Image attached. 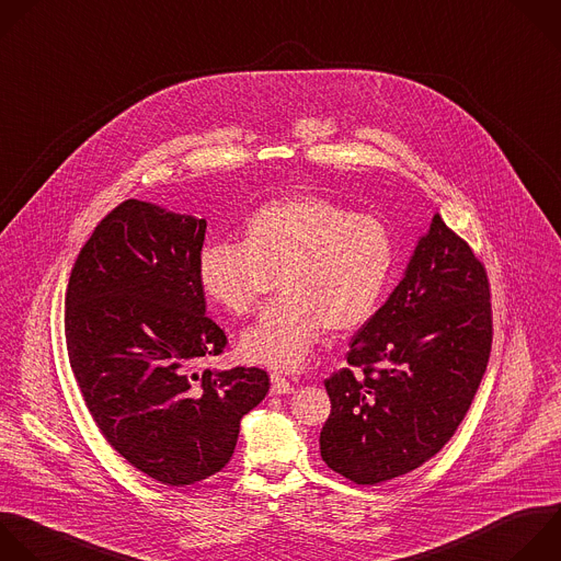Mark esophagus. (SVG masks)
<instances>
[{
    "instance_id": "esophagus-1",
    "label": "esophagus",
    "mask_w": 561,
    "mask_h": 561,
    "mask_svg": "<svg viewBox=\"0 0 561 561\" xmlns=\"http://www.w3.org/2000/svg\"><path fill=\"white\" fill-rule=\"evenodd\" d=\"M271 383H273V394H290V392H295L293 383L286 381L284 377H279V375H273Z\"/></svg>"
}]
</instances>
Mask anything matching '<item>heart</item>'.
<instances>
[{"label": "heart", "instance_id": "obj_1", "mask_svg": "<svg viewBox=\"0 0 561 561\" xmlns=\"http://www.w3.org/2000/svg\"><path fill=\"white\" fill-rule=\"evenodd\" d=\"M394 266L397 247L379 218L299 194L249 216L242 242L205 244L198 284L214 304L244 317L277 275L282 299L264 308L238 347L249 363L295 371L325 330L350 334L375 317Z\"/></svg>", "mask_w": 561, "mask_h": 561}]
</instances>
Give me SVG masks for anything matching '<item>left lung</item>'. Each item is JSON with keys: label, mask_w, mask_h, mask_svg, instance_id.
<instances>
[{"label": "left lung", "mask_w": 561, "mask_h": 561, "mask_svg": "<svg viewBox=\"0 0 561 561\" xmlns=\"http://www.w3.org/2000/svg\"><path fill=\"white\" fill-rule=\"evenodd\" d=\"M482 262L436 214L403 279L350 341L325 390L323 462L356 484L405 476L462 423L489 363L493 321Z\"/></svg>", "instance_id": "left-lung-1"}]
</instances>
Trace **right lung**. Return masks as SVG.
Wrapping results in <instances>:
<instances>
[{
  "instance_id": "obj_1",
  "label": "right lung",
  "mask_w": 561,
  "mask_h": 561,
  "mask_svg": "<svg viewBox=\"0 0 561 561\" xmlns=\"http://www.w3.org/2000/svg\"><path fill=\"white\" fill-rule=\"evenodd\" d=\"M205 231V218L125 201L81 249L66 293L68 356L94 423L169 486L218 473L271 388L260 367L196 371L227 345L198 284Z\"/></svg>"
}]
</instances>
